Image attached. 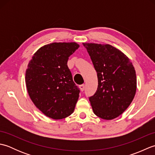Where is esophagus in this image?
Listing matches in <instances>:
<instances>
[{
    "label": "esophagus",
    "mask_w": 155,
    "mask_h": 155,
    "mask_svg": "<svg viewBox=\"0 0 155 155\" xmlns=\"http://www.w3.org/2000/svg\"><path fill=\"white\" fill-rule=\"evenodd\" d=\"M79 87H80V88H81V91H83L84 90V87H85V86H84V84H81V85H80Z\"/></svg>",
    "instance_id": "1"
}]
</instances>
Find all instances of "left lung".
I'll return each mask as SVG.
<instances>
[{
	"label": "left lung",
	"instance_id": "1",
	"mask_svg": "<svg viewBox=\"0 0 155 155\" xmlns=\"http://www.w3.org/2000/svg\"><path fill=\"white\" fill-rule=\"evenodd\" d=\"M97 71V90L89 97L94 113L105 120L119 116L133 101L136 72L123 52L108 45L83 43Z\"/></svg>",
	"mask_w": 155,
	"mask_h": 155
}]
</instances>
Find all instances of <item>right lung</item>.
I'll list each match as a JSON object with an SVG mask.
<instances>
[{"mask_svg":"<svg viewBox=\"0 0 155 155\" xmlns=\"http://www.w3.org/2000/svg\"><path fill=\"white\" fill-rule=\"evenodd\" d=\"M79 47L75 42H54L35 52L26 71V85L35 105L46 116L62 119L71 115L79 97L67 62Z\"/></svg>","mask_w":155,"mask_h":155,"instance_id":"add662e5","label":"right lung"}]
</instances>
